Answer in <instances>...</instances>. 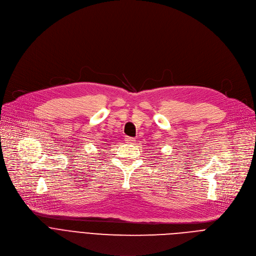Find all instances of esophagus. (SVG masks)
<instances>
[{
  "mask_svg": "<svg viewBox=\"0 0 256 256\" xmlns=\"http://www.w3.org/2000/svg\"><path fill=\"white\" fill-rule=\"evenodd\" d=\"M126 141L128 144H132V142H134L135 141V138H133V137H126Z\"/></svg>",
  "mask_w": 256,
  "mask_h": 256,
  "instance_id": "obj_1",
  "label": "esophagus"
}]
</instances>
